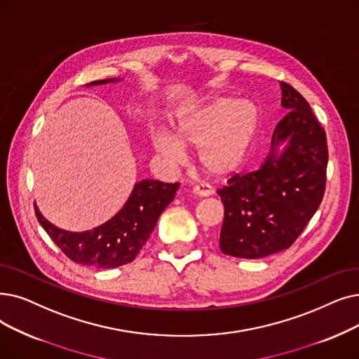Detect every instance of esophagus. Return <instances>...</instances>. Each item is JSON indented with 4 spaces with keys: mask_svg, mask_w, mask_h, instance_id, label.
<instances>
[{
    "mask_svg": "<svg viewBox=\"0 0 359 359\" xmlns=\"http://www.w3.org/2000/svg\"><path fill=\"white\" fill-rule=\"evenodd\" d=\"M192 192L195 196H199V198H205V196H210L212 194L211 188L207 184V183H201V184H195L192 188Z\"/></svg>",
    "mask_w": 359,
    "mask_h": 359,
    "instance_id": "34e87169",
    "label": "esophagus"
}]
</instances>
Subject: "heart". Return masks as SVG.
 I'll list each match as a JSON object with an SVG mask.
<instances>
[{"label":"heart","instance_id":"b5f03b06","mask_svg":"<svg viewBox=\"0 0 359 359\" xmlns=\"http://www.w3.org/2000/svg\"><path fill=\"white\" fill-rule=\"evenodd\" d=\"M252 102L214 97L184 107L173 121L175 135L158 128L151 132L154 151L170 163L184 158V147H199L198 163L204 173L220 179L235 171L246 157L257 128Z\"/></svg>","mask_w":359,"mask_h":359}]
</instances>
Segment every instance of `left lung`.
Masks as SVG:
<instances>
[{
    "label": "left lung",
    "mask_w": 359,
    "mask_h": 359,
    "mask_svg": "<svg viewBox=\"0 0 359 359\" xmlns=\"http://www.w3.org/2000/svg\"><path fill=\"white\" fill-rule=\"evenodd\" d=\"M280 88L287 114L274 129L266 161L217 191L224 205L220 249L230 257L255 259L285 251L323 201L329 161L325 132L298 90L286 82Z\"/></svg>",
    "instance_id": "left-lung-1"
}]
</instances>
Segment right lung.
Segmentation results:
<instances>
[{
  "mask_svg": "<svg viewBox=\"0 0 359 359\" xmlns=\"http://www.w3.org/2000/svg\"><path fill=\"white\" fill-rule=\"evenodd\" d=\"M105 79L90 82L86 86L117 82ZM179 183L160 180H141L123 208L107 223L81 233L67 231L51 224L39 212L35 214L39 224L54 243L72 261L95 269H116L132 262L149 239L161 212L175 199Z\"/></svg>",
  "mask_w": 359,
  "mask_h": 359,
  "instance_id": "right-lung-1",
  "label": "right lung"
}]
</instances>
